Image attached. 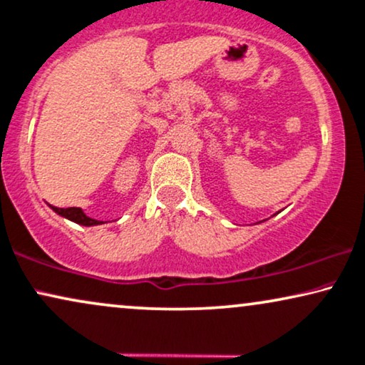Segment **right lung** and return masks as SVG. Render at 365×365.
<instances>
[{
	"label": "right lung",
	"instance_id": "1",
	"mask_svg": "<svg viewBox=\"0 0 365 365\" xmlns=\"http://www.w3.org/2000/svg\"><path fill=\"white\" fill-rule=\"evenodd\" d=\"M52 209L60 214L62 217H67L68 220H73V222L81 224V225H98V224H103L101 220H96V219H91V217H87L82 209L79 207H67V209H60V207H55L52 205Z\"/></svg>",
	"mask_w": 365,
	"mask_h": 365
}]
</instances>
